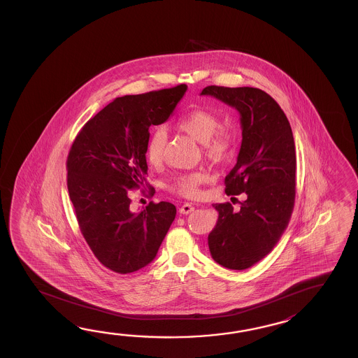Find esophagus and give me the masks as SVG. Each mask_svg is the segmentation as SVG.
Listing matches in <instances>:
<instances>
[{
    "label": "esophagus",
    "instance_id": "obj_1",
    "mask_svg": "<svg viewBox=\"0 0 358 358\" xmlns=\"http://www.w3.org/2000/svg\"><path fill=\"white\" fill-rule=\"evenodd\" d=\"M194 210V207L190 205V203H184V205L179 208V213H182V215H188V213H192Z\"/></svg>",
    "mask_w": 358,
    "mask_h": 358
}]
</instances>
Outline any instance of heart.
<instances>
[{"instance_id":"1","label":"heart","mask_w":358,"mask_h":358,"mask_svg":"<svg viewBox=\"0 0 358 358\" xmlns=\"http://www.w3.org/2000/svg\"><path fill=\"white\" fill-rule=\"evenodd\" d=\"M221 119L211 111L203 108H193L182 115L174 128L190 139L202 145V152L207 161L213 165H221L228 161L234 150L236 138L230 130L220 128ZM166 145V134L164 130H156L145 145V160L159 168L164 161ZM205 182V176L199 173L176 176L169 189L185 198H196L199 194V187Z\"/></svg>"}]
</instances>
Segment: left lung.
<instances>
[{
	"mask_svg": "<svg viewBox=\"0 0 358 358\" xmlns=\"http://www.w3.org/2000/svg\"><path fill=\"white\" fill-rule=\"evenodd\" d=\"M213 96L241 114L242 145L225 176L228 196L247 194L241 210L213 205L219 217L208 248L221 266L245 270L273 251L289 224L296 199V145L289 122L270 94L252 87L208 85Z\"/></svg>",
	"mask_w": 358,
	"mask_h": 358,
	"instance_id": "1",
	"label": "left lung"
}]
</instances>
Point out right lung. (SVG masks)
<instances>
[{"mask_svg":"<svg viewBox=\"0 0 358 358\" xmlns=\"http://www.w3.org/2000/svg\"><path fill=\"white\" fill-rule=\"evenodd\" d=\"M185 91L179 84L117 97L84 124L70 147L69 197L79 229L96 259L117 274L147 266L176 219V206L164 201L131 213L130 190L148 187L150 128L168 120Z\"/></svg>","mask_w":358,"mask_h":358,"instance_id":"1","label":"right lung"}]
</instances>
